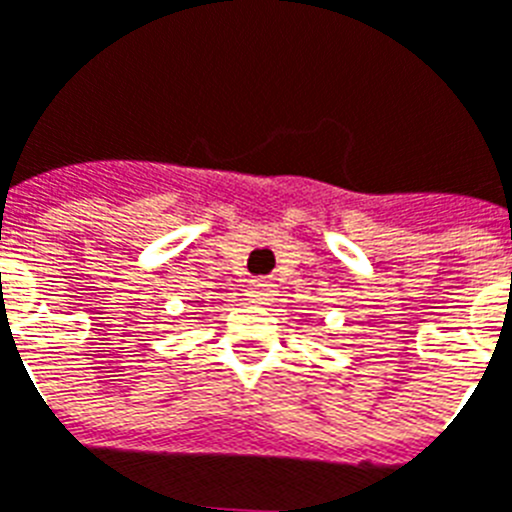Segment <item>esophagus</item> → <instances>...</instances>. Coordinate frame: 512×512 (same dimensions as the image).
<instances>
[{"label": "esophagus", "instance_id": "obj_1", "mask_svg": "<svg viewBox=\"0 0 512 512\" xmlns=\"http://www.w3.org/2000/svg\"><path fill=\"white\" fill-rule=\"evenodd\" d=\"M248 301L256 306H266L274 301V285L269 280H253L248 287Z\"/></svg>", "mask_w": 512, "mask_h": 512}]
</instances>
